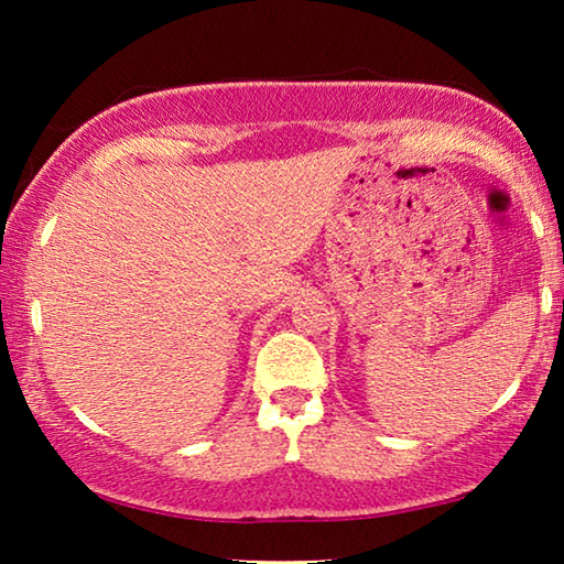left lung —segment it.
Returning a JSON list of instances; mask_svg holds the SVG:
<instances>
[{
  "label": "left lung",
  "mask_w": 564,
  "mask_h": 564,
  "mask_svg": "<svg viewBox=\"0 0 564 564\" xmlns=\"http://www.w3.org/2000/svg\"><path fill=\"white\" fill-rule=\"evenodd\" d=\"M562 303H564V301H562Z\"/></svg>",
  "instance_id": "8db88e82"
}]
</instances>
